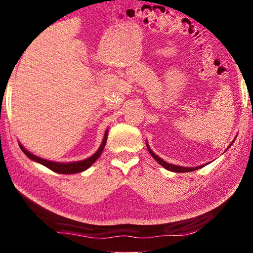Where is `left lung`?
<instances>
[{
	"mask_svg": "<svg viewBox=\"0 0 253 253\" xmlns=\"http://www.w3.org/2000/svg\"><path fill=\"white\" fill-rule=\"evenodd\" d=\"M146 146H147V148H148V152L151 153V155H152L154 158H155V161H157L158 163H160V164L163 166V168H165L166 169H169V170H172V172H176V173L193 172V170H195V169H199L203 168V166H204V165H202V166H199V168H182V166H176V165L169 164V163H166L165 161H163L162 158H160V157H158L157 155H155V154H154V153L152 152V149L148 147L147 143H146Z\"/></svg>",
	"mask_w": 253,
	"mask_h": 253,
	"instance_id": "8db88e82",
	"label": "left lung"
}]
</instances>
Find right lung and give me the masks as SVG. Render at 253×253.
<instances>
[{
  "label": "right lung",
  "instance_id": "obj_1",
  "mask_svg": "<svg viewBox=\"0 0 253 253\" xmlns=\"http://www.w3.org/2000/svg\"><path fill=\"white\" fill-rule=\"evenodd\" d=\"M107 136H108V129L106 130L105 132V137L104 139H102V143L100 145V147L98 148V151L93 154L92 156L88 157L87 160H84V161H79V162H72V163H55V162H51V161H46L43 160V158L41 157H38L36 155H33L30 152H28L27 149H25L22 145L20 144V148L22 149V152L27 155L29 158H31L32 161L37 162V163H40V164L44 165L45 168H48L49 169L53 170L55 173H59V174H75V173H80L83 172V170L87 169L89 166H91L93 163H95L98 157L100 156V154L102 152V149H104L106 142H107Z\"/></svg>",
  "mask_w": 253,
  "mask_h": 253
}]
</instances>
